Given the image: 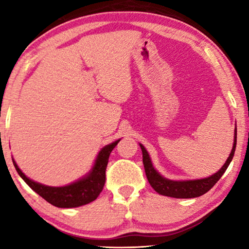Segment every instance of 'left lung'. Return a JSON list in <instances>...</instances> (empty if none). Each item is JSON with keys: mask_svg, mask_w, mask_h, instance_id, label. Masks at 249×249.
<instances>
[{"mask_svg": "<svg viewBox=\"0 0 249 249\" xmlns=\"http://www.w3.org/2000/svg\"><path fill=\"white\" fill-rule=\"evenodd\" d=\"M236 138H237V129L235 127L233 148H231L229 158L226 159L225 163L223 165L221 169L214 175L208 177V178L195 180H170L162 177L155 169L148 151L146 150L144 146L140 144L141 149L142 151V163H144L147 179H148L154 190L161 196L176 197V199H191V197L203 196L204 193L211 190V188L221 179V177L226 171L227 167L230 166L231 159L234 157L236 148Z\"/></svg>", "mask_w": 249, "mask_h": 249, "instance_id": "obj_1", "label": "left lung"}]
</instances>
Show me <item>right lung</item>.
Listing matches in <instances>:
<instances>
[{"label":"right lung","mask_w":249,"mask_h":249,"mask_svg":"<svg viewBox=\"0 0 249 249\" xmlns=\"http://www.w3.org/2000/svg\"><path fill=\"white\" fill-rule=\"evenodd\" d=\"M120 141L121 140L113 142L111 144L104 146L100 150V153L96 156L93 167L91 168V170L86 176L72 183L62 185V187H50V185L41 184L29 179L19 169L15 160H13L15 169L20 178L37 195H39L50 204L62 209L78 208V206L86 205L94 201L99 196L101 191L103 190L105 183V170H107L109 154L112 153V150L115 148V146L119 144Z\"/></svg>","instance_id":"add662e5"}]
</instances>
